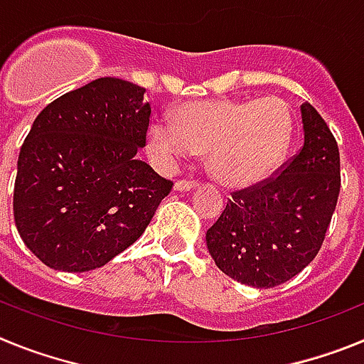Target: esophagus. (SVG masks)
Returning a JSON list of instances; mask_svg holds the SVG:
<instances>
[{
    "instance_id": "esophagus-1",
    "label": "esophagus",
    "mask_w": 364,
    "mask_h": 364,
    "mask_svg": "<svg viewBox=\"0 0 364 364\" xmlns=\"http://www.w3.org/2000/svg\"><path fill=\"white\" fill-rule=\"evenodd\" d=\"M197 180H188V178H180L175 182L176 191H189V189L197 188Z\"/></svg>"
}]
</instances>
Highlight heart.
<instances>
[{"instance_id":"heart-1","label":"heart","mask_w":364,"mask_h":364,"mask_svg":"<svg viewBox=\"0 0 364 364\" xmlns=\"http://www.w3.org/2000/svg\"><path fill=\"white\" fill-rule=\"evenodd\" d=\"M291 114L281 98L197 100L173 111V124L156 120L147 146L162 166L208 151L210 169L228 186L255 184L284 159Z\"/></svg>"}]
</instances>
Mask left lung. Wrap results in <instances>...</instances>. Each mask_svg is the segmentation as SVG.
<instances>
[{
  "instance_id": "obj_1",
  "label": "left lung",
  "mask_w": 364,
  "mask_h": 364,
  "mask_svg": "<svg viewBox=\"0 0 364 364\" xmlns=\"http://www.w3.org/2000/svg\"><path fill=\"white\" fill-rule=\"evenodd\" d=\"M301 114V151L272 176L231 193L205 233L218 269L253 288H275L310 264L339 198L336 136L314 105L302 104Z\"/></svg>"
}]
</instances>
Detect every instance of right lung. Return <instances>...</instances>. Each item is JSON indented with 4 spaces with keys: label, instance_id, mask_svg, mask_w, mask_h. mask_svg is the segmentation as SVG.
I'll list each match as a JSON object with an SVG mask.
<instances>
[{
    "label": "right lung",
    "instance_id": "right-lung-1",
    "mask_svg": "<svg viewBox=\"0 0 364 364\" xmlns=\"http://www.w3.org/2000/svg\"><path fill=\"white\" fill-rule=\"evenodd\" d=\"M146 89L98 78L40 112L25 138L14 182V220L49 268L89 272L146 231L173 189L136 153L147 142Z\"/></svg>",
    "mask_w": 364,
    "mask_h": 364
}]
</instances>
